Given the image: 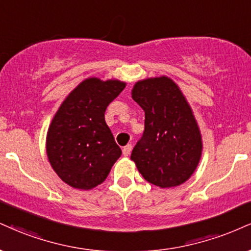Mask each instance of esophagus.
I'll use <instances>...</instances> for the list:
<instances>
[{
	"label": "esophagus",
	"instance_id": "esophagus-1",
	"mask_svg": "<svg viewBox=\"0 0 251 251\" xmlns=\"http://www.w3.org/2000/svg\"><path fill=\"white\" fill-rule=\"evenodd\" d=\"M131 151H132V145L131 144L126 145V146L123 149V154L125 156H127L129 153H131Z\"/></svg>",
	"mask_w": 251,
	"mask_h": 251
}]
</instances>
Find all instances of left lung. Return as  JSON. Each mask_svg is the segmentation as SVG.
<instances>
[{"label":"left lung","instance_id":"1","mask_svg":"<svg viewBox=\"0 0 251 251\" xmlns=\"http://www.w3.org/2000/svg\"><path fill=\"white\" fill-rule=\"evenodd\" d=\"M132 98L145 111V131L131 159L152 185H181L194 173L202 151L200 131L186 98L167 77L138 81Z\"/></svg>","mask_w":251,"mask_h":251}]
</instances>
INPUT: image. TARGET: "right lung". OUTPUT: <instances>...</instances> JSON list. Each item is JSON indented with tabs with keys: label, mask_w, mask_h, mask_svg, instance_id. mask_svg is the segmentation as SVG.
Wrapping results in <instances>:
<instances>
[{
	"label": "right lung",
	"mask_w": 251,
	"mask_h": 251,
	"mask_svg": "<svg viewBox=\"0 0 251 251\" xmlns=\"http://www.w3.org/2000/svg\"><path fill=\"white\" fill-rule=\"evenodd\" d=\"M125 89L119 80L89 78L60 105L47 137L48 158L57 175L74 188L91 189L107 177L122 155L105 111Z\"/></svg>",
	"instance_id": "1"
}]
</instances>
